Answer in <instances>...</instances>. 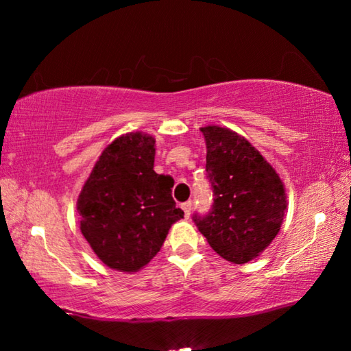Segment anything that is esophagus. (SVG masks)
<instances>
[{
	"instance_id": "34e87169",
	"label": "esophagus",
	"mask_w": 351,
	"mask_h": 351,
	"mask_svg": "<svg viewBox=\"0 0 351 351\" xmlns=\"http://www.w3.org/2000/svg\"><path fill=\"white\" fill-rule=\"evenodd\" d=\"M182 210H184V215L189 218L190 212H192V201H186V203H182Z\"/></svg>"
}]
</instances>
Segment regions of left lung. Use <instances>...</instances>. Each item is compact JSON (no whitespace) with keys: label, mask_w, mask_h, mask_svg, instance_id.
<instances>
[{"label":"left lung","mask_w":351,"mask_h":351,"mask_svg":"<svg viewBox=\"0 0 351 351\" xmlns=\"http://www.w3.org/2000/svg\"><path fill=\"white\" fill-rule=\"evenodd\" d=\"M213 204L193 221L213 251L243 265L269 246L287 212L283 182L257 148L217 125L201 128Z\"/></svg>","instance_id":"8db88e82"}]
</instances>
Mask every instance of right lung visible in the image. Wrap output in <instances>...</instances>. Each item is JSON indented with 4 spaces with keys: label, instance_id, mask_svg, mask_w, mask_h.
<instances>
[{
    "label": "right lung",
    "instance_id": "add662e5",
    "mask_svg": "<svg viewBox=\"0 0 351 351\" xmlns=\"http://www.w3.org/2000/svg\"><path fill=\"white\" fill-rule=\"evenodd\" d=\"M153 165L152 136H121L100 154L77 199L83 237L112 269L144 268L184 215L171 198L173 180Z\"/></svg>",
    "mask_w": 351,
    "mask_h": 351
}]
</instances>
